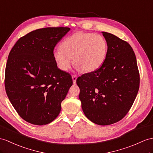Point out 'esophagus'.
<instances>
[{
    "instance_id": "1",
    "label": "esophagus",
    "mask_w": 153,
    "mask_h": 153,
    "mask_svg": "<svg viewBox=\"0 0 153 153\" xmlns=\"http://www.w3.org/2000/svg\"><path fill=\"white\" fill-rule=\"evenodd\" d=\"M76 79H77V77H76V75H73V76H72V79H73V84H76Z\"/></svg>"
}]
</instances>
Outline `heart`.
Returning a JSON list of instances; mask_svg holds the SVG:
<instances>
[{"label": "heart", "mask_w": 153, "mask_h": 153, "mask_svg": "<svg viewBox=\"0 0 153 153\" xmlns=\"http://www.w3.org/2000/svg\"><path fill=\"white\" fill-rule=\"evenodd\" d=\"M108 44L99 34L79 32L68 37L62 43V48L53 51V58L58 68L68 71L74 60L78 71L93 72L105 61Z\"/></svg>", "instance_id": "obj_1"}]
</instances>
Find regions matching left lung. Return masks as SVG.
I'll return each instance as SVG.
<instances>
[{
    "label": "left lung",
    "mask_w": 153,
    "mask_h": 153,
    "mask_svg": "<svg viewBox=\"0 0 153 153\" xmlns=\"http://www.w3.org/2000/svg\"><path fill=\"white\" fill-rule=\"evenodd\" d=\"M108 53L101 67L76 80L82 108L88 120L109 125L123 118L140 86L136 58L131 46L112 33L102 32Z\"/></svg>",
    "instance_id": "1"
}]
</instances>
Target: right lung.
<instances>
[{"mask_svg": "<svg viewBox=\"0 0 153 153\" xmlns=\"http://www.w3.org/2000/svg\"><path fill=\"white\" fill-rule=\"evenodd\" d=\"M68 27L36 30L19 39L11 50L5 70V89L24 120L36 125L54 121L73 85L71 76L58 68L53 58L57 43Z\"/></svg>", "mask_w": 153, "mask_h": 153, "instance_id": "1", "label": "right lung"}]
</instances>
